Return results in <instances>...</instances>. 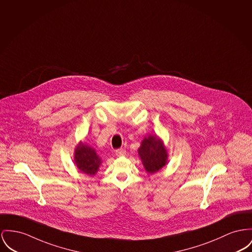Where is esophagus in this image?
Masks as SVG:
<instances>
[{"label": "esophagus", "mask_w": 252, "mask_h": 252, "mask_svg": "<svg viewBox=\"0 0 252 252\" xmlns=\"http://www.w3.org/2000/svg\"><path fill=\"white\" fill-rule=\"evenodd\" d=\"M116 155H117L118 157H123V156L126 155V151L123 150V149H118V150L116 151Z\"/></svg>", "instance_id": "1"}]
</instances>
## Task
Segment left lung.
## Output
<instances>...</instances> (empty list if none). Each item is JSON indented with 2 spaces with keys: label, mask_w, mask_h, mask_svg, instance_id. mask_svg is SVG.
Returning a JSON list of instances; mask_svg holds the SVG:
<instances>
[{
  "label": "left lung",
  "mask_w": 252,
  "mask_h": 252,
  "mask_svg": "<svg viewBox=\"0 0 252 252\" xmlns=\"http://www.w3.org/2000/svg\"><path fill=\"white\" fill-rule=\"evenodd\" d=\"M138 154L145 170L150 174L165 166L167 161V152L163 143L155 135L144 137L138 149Z\"/></svg>",
  "instance_id": "8db88e82"
}]
</instances>
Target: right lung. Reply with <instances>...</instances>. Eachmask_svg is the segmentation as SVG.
Masks as SVG:
<instances>
[{
	"mask_svg": "<svg viewBox=\"0 0 252 252\" xmlns=\"http://www.w3.org/2000/svg\"><path fill=\"white\" fill-rule=\"evenodd\" d=\"M74 161L81 172L93 176L98 171L101 163L95 151L83 143H80L75 149Z\"/></svg>",
	"mask_w": 252,
	"mask_h": 252,
	"instance_id": "add662e5",
	"label": "right lung"
}]
</instances>
